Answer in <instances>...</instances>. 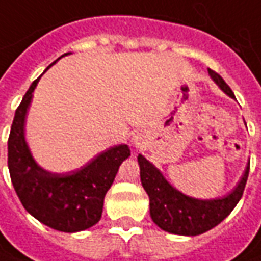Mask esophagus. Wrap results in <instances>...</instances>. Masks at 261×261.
Returning a JSON list of instances; mask_svg holds the SVG:
<instances>
[{
    "instance_id": "1",
    "label": "esophagus",
    "mask_w": 261,
    "mask_h": 261,
    "mask_svg": "<svg viewBox=\"0 0 261 261\" xmlns=\"http://www.w3.org/2000/svg\"><path fill=\"white\" fill-rule=\"evenodd\" d=\"M134 143H136V144H138V143H137V141H136V140H134Z\"/></svg>"
}]
</instances>
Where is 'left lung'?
<instances>
[{"instance_id": "8db88e82", "label": "left lung", "mask_w": 261, "mask_h": 261, "mask_svg": "<svg viewBox=\"0 0 261 261\" xmlns=\"http://www.w3.org/2000/svg\"><path fill=\"white\" fill-rule=\"evenodd\" d=\"M211 77L223 92L234 99L232 89L216 72L207 69ZM140 176L145 192L149 198V215L156 226L162 230L182 236H196L211 230L218 226L232 212L245 191L250 164H247L246 171L238 187L230 194L216 199H195L187 196L169 184L161 171L155 168L148 160L141 154L138 155Z\"/></svg>"}]
</instances>
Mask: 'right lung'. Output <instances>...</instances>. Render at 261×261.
I'll return each mask as SVG.
<instances>
[{
    "mask_svg": "<svg viewBox=\"0 0 261 261\" xmlns=\"http://www.w3.org/2000/svg\"><path fill=\"white\" fill-rule=\"evenodd\" d=\"M41 76L25 93L11 125L8 138L11 181L27 212L41 223L59 232L86 230L101 218L106 194L117 175L118 167L130 156V148L125 144L112 147L85 167L66 174H55L39 167L25 141L23 127L32 93Z\"/></svg>",
    "mask_w": 261,
    "mask_h": 261,
    "instance_id": "add662e5",
    "label": "right lung"
}]
</instances>
